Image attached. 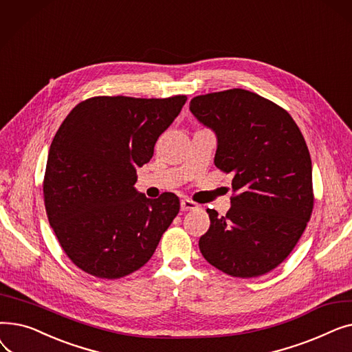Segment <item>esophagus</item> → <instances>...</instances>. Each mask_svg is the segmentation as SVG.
<instances>
[{
	"label": "esophagus",
	"mask_w": 352,
	"mask_h": 352,
	"mask_svg": "<svg viewBox=\"0 0 352 352\" xmlns=\"http://www.w3.org/2000/svg\"><path fill=\"white\" fill-rule=\"evenodd\" d=\"M197 208H198L197 202L187 199V198L181 199V211H191V210H197Z\"/></svg>",
	"instance_id": "esophagus-1"
}]
</instances>
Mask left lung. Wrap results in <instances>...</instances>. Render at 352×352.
Wrapping results in <instances>:
<instances>
[{"label": "left lung", "mask_w": 352, "mask_h": 352, "mask_svg": "<svg viewBox=\"0 0 352 352\" xmlns=\"http://www.w3.org/2000/svg\"><path fill=\"white\" fill-rule=\"evenodd\" d=\"M190 109L217 134V168L234 175L231 208L224 217L207 210L199 251L231 276L264 275L291 254L312 214L305 140L283 107L247 89L194 97Z\"/></svg>", "instance_id": "left-lung-1"}]
</instances>
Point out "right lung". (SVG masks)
Returning <instances> with one entry per match:
<instances>
[{"label":"right lung","instance_id":"1","mask_svg":"<svg viewBox=\"0 0 352 352\" xmlns=\"http://www.w3.org/2000/svg\"><path fill=\"white\" fill-rule=\"evenodd\" d=\"M186 101L92 97L60 125L43 182L45 211L61 248L84 272L102 280L133 274L150 261L177 217L175 194L150 199L134 184L137 166L153 158Z\"/></svg>","mask_w":352,"mask_h":352}]
</instances>
